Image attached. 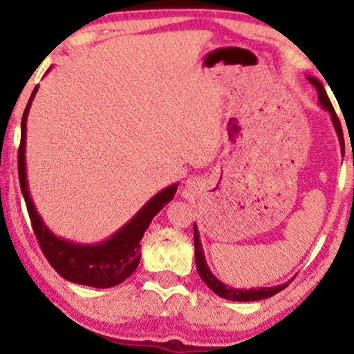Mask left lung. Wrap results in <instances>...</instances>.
<instances>
[{"instance_id":"obj_1","label":"left lung","mask_w":354,"mask_h":354,"mask_svg":"<svg viewBox=\"0 0 354 354\" xmlns=\"http://www.w3.org/2000/svg\"><path fill=\"white\" fill-rule=\"evenodd\" d=\"M308 80L311 82L314 86H316L317 95H319V104H321L322 108L326 109L328 114H330V120L333 124V129H335V132H337L338 142H340V148L343 149V147H345V142H343V132H342L340 120H338L335 111H333V106L330 103V100H328L326 90H324V85L321 84V80L316 79V77H313V75H308ZM193 232H195V261H196L198 274H200L203 282H205L207 287H209L216 295H219L221 298L230 299V301H258V299L270 298V297H274L275 293L282 292V290L285 287H288V283L293 280V279L288 280V282H285L282 285H275V287L235 288V287H230V285H225L224 282H221V280L211 272L209 266H207V263H206L205 251H203V245H201V240H200V232H198L196 224H193Z\"/></svg>"}]
</instances>
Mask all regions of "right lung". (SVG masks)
Wrapping results in <instances>:
<instances>
[{
    "label": "right lung",
    "mask_w": 354,
    "mask_h": 354,
    "mask_svg": "<svg viewBox=\"0 0 354 354\" xmlns=\"http://www.w3.org/2000/svg\"><path fill=\"white\" fill-rule=\"evenodd\" d=\"M51 69V67H50ZM48 69V71H50ZM38 85L33 88L27 108L24 111L21 124V147H19V182L26 200L28 216H30L33 232L43 254L46 256L57 274L72 283L86 285L93 288H111L122 283L138 268L140 263V241L145 232L151 224L153 217L174 200L178 183H172L158 192L151 200L145 203L137 214L115 230L108 239L100 243H77L62 236H57L48 229L45 221L38 214L35 203L30 196L27 182L26 145H27V118L32 101L35 98Z\"/></svg>",
    "instance_id": "add662e5"
}]
</instances>
